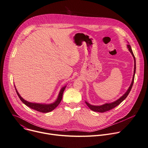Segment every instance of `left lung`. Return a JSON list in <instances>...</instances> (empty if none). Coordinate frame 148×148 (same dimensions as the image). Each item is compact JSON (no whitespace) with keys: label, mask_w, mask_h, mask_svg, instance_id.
<instances>
[{"label":"left lung","mask_w":148,"mask_h":148,"mask_svg":"<svg viewBox=\"0 0 148 148\" xmlns=\"http://www.w3.org/2000/svg\"><path fill=\"white\" fill-rule=\"evenodd\" d=\"M127 48H128L129 51L131 52L132 55L133 56V57L134 58V61H135V67H134V74H133V79H132V82L131 85L130 86L129 89L127 90V91L126 92V93L125 94V95L121 97L119 99H118L116 101H114L113 103H107V104H103L102 106H92V105L90 104L89 103H88L87 102H86V103L87 105V106L89 107V108L91 110H92L94 112H100V113H103V112H107V111H109V110L114 108V107L117 106L119 104H120L128 96V95L129 94V92H130V90L132 89V87L133 86V82H134V78H135V72H136V60H135V56H134V54H133V51L132 50L130 45H127Z\"/></svg>","instance_id":"obj_1"}]
</instances>
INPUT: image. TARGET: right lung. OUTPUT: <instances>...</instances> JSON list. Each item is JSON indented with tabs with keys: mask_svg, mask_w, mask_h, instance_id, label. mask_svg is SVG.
I'll return each mask as SVG.
<instances>
[{
	"mask_svg": "<svg viewBox=\"0 0 148 148\" xmlns=\"http://www.w3.org/2000/svg\"><path fill=\"white\" fill-rule=\"evenodd\" d=\"M65 87H66L65 86L63 88H62V89L61 90V91L60 92V94H59L57 100H56V101L54 102L53 103H52V104H42L32 103L28 102L27 101L25 100L24 99H23L21 97V96L19 95V94L17 91L16 88H15V90H16V93H17L18 97H19L21 100L26 106H27L28 107H30V108H31V109H32L34 110H35L38 111V112H39L48 113V112L52 111L53 109H56V107H57L58 106V105L60 103V102H61V101L62 100V95H63V92H64V91Z\"/></svg>",
	"mask_w": 148,
	"mask_h": 148,
	"instance_id": "1",
	"label": "right lung"
}]
</instances>
